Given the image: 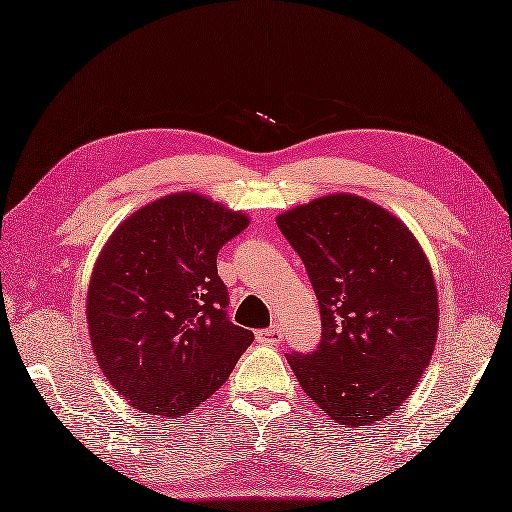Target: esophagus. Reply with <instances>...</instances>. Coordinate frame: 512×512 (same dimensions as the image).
I'll return each mask as SVG.
<instances>
[{
  "label": "esophagus",
  "mask_w": 512,
  "mask_h": 512,
  "mask_svg": "<svg viewBox=\"0 0 512 512\" xmlns=\"http://www.w3.org/2000/svg\"><path fill=\"white\" fill-rule=\"evenodd\" d=\"M257 339L261 344H268V346H277L283 342V331L279 326H270V329H264L257 333Z\"/></svg>",
  "instance_id": "34e87169"
}]
</instances>
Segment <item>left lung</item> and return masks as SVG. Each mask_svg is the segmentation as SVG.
<instances>
[{"instance_id": "8db88e82", "label": "left lung", "mask_w": 512, "mask_h": 512, "mask_svg": "<svg viewBox=\"0 0 512 512\" xmlns=\"http://www.w3.org/2000/svg\"><path fill=\"white\" fill-rule=\"evenodd\" d=\"M318 296L322 342L290 355L300 387L346 428L381 422L432 359L439 294L413 231L357 194H324L277 216Z\"/></svg>"}]
</instances>
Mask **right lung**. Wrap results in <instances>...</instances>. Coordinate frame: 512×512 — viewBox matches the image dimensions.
<instances>
[{"label": "right lung", "instance_id": "add662e5", "mask_svg": "<svg viewBox=\"0 0 512 512\" xmlns=\"http://www.w3.org/2000/svg\"><path fill=\"white\" fill-rule=\"evenodd\" d=\"M251 218L199 192L129 214L90 274L86 324L101 372L147 415L175 419L227 383L253 333L227 320L222 244Z\"/></svg>", "mask_w": 512, "mask_h": 512}]
</instances>
